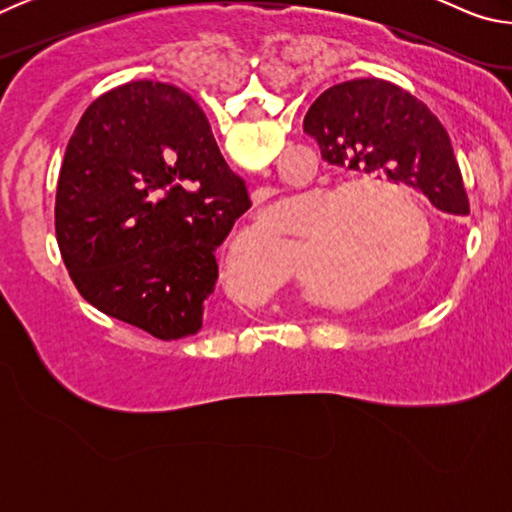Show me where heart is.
I'll return each instance as SVG.
<instances>
[{"instance_id": "1", "label": "heart", "mask_w": 512, "mask_h": 512, "mask_svg": "<svg viewBox=\"0 0 512 512\" xmlns=\"http://www.w3.org/2000/svg\"><path fill=\"white\" fill-rule=\"evenodd\" d=\"M406 204L416 216L421 246L412 226L396 210ZM273 225L280 219H268ZM323 241L314 259L323 280H343L354 273L413 275L431 257V219L413 192L388 180L359 178L339 187L325 216Z\"/></svg>"}]
</instances>
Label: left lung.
<instances>
[{"mask_svg": "<svg viewBox=\"0 0 512 512\" xmlns=\"http://www.w3.org/2000/svg\"><path fill=\"white\" fill-rule=\"evenodd\" d=\"M302 128L334 167L384 173L429 198L447 214L470 203L456 155L438 117L400 85L354 79L325 90L311 103Z\"/></svg>", "mask_w": 512, "mask_h": 512, "instance_id": "8db88e82", "label": "left lung"}]
</instances>
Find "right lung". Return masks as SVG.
Here are the masks:
<instances>
[{
    "label": "right lung",
    "mask_w": 512,
    "mask_h": 512,
    "mask_svg": "<svg viewBox=\"0 0 512 512\" xmlns=\"http://www.w3.org/2000/svg\"><path fill=\"white\" fill-rule=\"evenodd\" d=\"M250 207L198 103L131 81L83 112L56 192V239L81 296L160 341L196 334L216 248Z\"/></svg>",
    "instance_id": "obj_1"
}]
</instances>
